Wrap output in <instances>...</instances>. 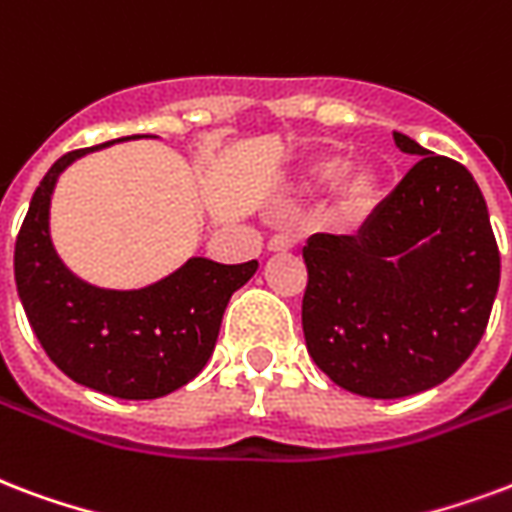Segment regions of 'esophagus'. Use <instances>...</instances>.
<instances>
[{
	"instance_id": "esophagus-1",
	"label": "esophagus",
	"mask_w": 512,
	"mask_h": 512,
	"mask_svg": "<svg viewBox=\"0 0 512 512\" xmlns=\"http://www.w3.org/2000/svg\"><path fill=\"white\" fill-rule=\"evenodd\" d=\"M298 244L293 236H274L268 241V252H290Z\"/></svg>"
}]
</instances>
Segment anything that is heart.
<instances>
[{"instance_id": "b5f03b06", "label": "heart", "mask_w": 512, "mask_h": 512, "mask_svg": "<svg viewBox=\"0 0 512 512\" xmlns=\"http://www.w3.org/2000/svg\"><path fill=\"white\" fill-rule=\"evenodd\" d=\"M298 184L304 189L333 184V214L350 225H361L372 217L385 192L377 168L352 165L344 170V160L336 154H317L312 160H306L298 170Z\"/></svg>"}]
</instances>
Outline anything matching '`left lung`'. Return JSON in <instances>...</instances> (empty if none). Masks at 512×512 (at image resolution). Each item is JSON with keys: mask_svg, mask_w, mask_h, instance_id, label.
<instances>
[{"mask_svg": "<svg viewBox=\"0 0 512 512\" xmlns=\"http://www.w3.org/2000/svg\"><path fill=\"white\" fill-rule=\"evenodd\" d=\"M420 157L358 236L314 233L301 323L312 361L339 388L401 399L445 382L486 331L499 249L483 192L464 165Z\"/></svg>", "mask_w": 512, "mask_h": 512, "instance_id": "8db88e82", "label": "left lung"}]
</instances>
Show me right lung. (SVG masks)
Wrapping results in <instances>:
<instances>
[{
	"mask_svg": "<svg viewBox=\"0 0 512 512\" xmlns=\"http://www.w3.org/2000/svg\"><path fill=\"white\" fill-rule=\"evenodd\" d=\"M111 143L64 154L34 189L15 238V285L32 331L70 380L116 399H160L203 372L227 301L252 279L257 260L222 266L189 257L179 271L140 290H105L78 279L51 241V195L75 160Z\"/></svg>",
	"mask_w": 512,
	"mask_h": 512,
	"instance_id": "obj_1",
	"label": "right lung"
}]
</instances>
